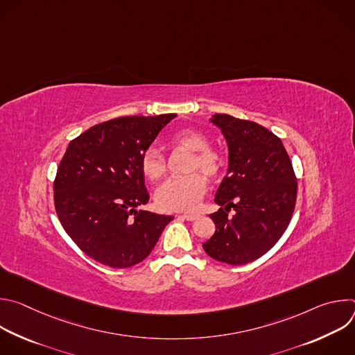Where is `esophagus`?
<instances>
[{
    "instance_id": "1",
    "label": "esophagus",
    "mask_w": 355,
    "mask_h": 355,
    "mask_svg": "<svg viewBox=\"0 0 355 355\" xmlns=\"http://www.w3.org/2000/svg\"><path fill=\"white\" fill-rule=\"evenodd\" d=\"M181 218H184L185 220L192 222V220H195L198 218V215H195V214H184V215H181Z\"/></svg>"
}]
</instances>
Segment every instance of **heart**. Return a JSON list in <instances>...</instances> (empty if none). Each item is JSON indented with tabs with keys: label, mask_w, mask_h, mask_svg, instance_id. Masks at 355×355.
Listing matches in <instances>:
<instances>
[{
	"label": "heart",
	"mask_w": 355,
	"mask_h": 355,
	"mask_svg": "<svg viewBox=\"0 0 355 355\" xmlns=\"http://www.w3.org/2000/svg\"><path fill=\"white\" fill-rule=\"evenodd\" d=\"M173 143L192 151L184 177L167 180L156 192V205L162 211H193L207 192V177L216 178L225 168V157L220 151L209 147V139L195 129H184L173 136ZM140 168L150 181H160L167 171L166 157L156 146H148L140 156Z\"/></svg>",
	"instance_id": "heart-1"
}]
</instances>
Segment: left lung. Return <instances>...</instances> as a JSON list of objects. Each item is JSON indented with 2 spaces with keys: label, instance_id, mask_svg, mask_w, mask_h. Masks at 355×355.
Instances as JSON below:
<instances>
[{
  "label": "left lung",
  "instance_id": "8db88e82",
  "mask_svg": "<svg viewBox=\"0 0 355 355\" xmlns=\"http://www.w3.org/2000/svg\"><path fill=\"white\" fill-rule=\"evenodd\" d=\"M211 121L226 139L229 168L215 195L223 208L209 215L216 230L202 247L220 263L243 266L264 256L286 230L297 182L281 139L267 128L226 114ZM230 207L236 214L227 218Z\"/></svg>",
  "mask_w": 355,
  "mask_h": 355
}]
</instances>
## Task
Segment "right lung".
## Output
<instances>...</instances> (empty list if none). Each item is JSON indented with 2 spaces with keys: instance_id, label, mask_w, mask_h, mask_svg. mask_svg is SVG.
Returning <instances> with one entry per match:
<instances>
[{
  "instance_id": "right-lung-1",
  "label": "right lung",
  "mask_w": 355,
  "mask_h": 355,
  "mask_svg": "<svg viewBox=\"0 0 355 355\" xmlns=\"http://www.w3.org/2000/svg\"><path fill=\"white\" fill-rule=\"evenodd\" d=\"M175 116L115 118L70 141L53 184L55 208L66 233L92 260L132 267L174 219L137 207L148 202L140 156Z\"/></svg>"
}]
</instances>
